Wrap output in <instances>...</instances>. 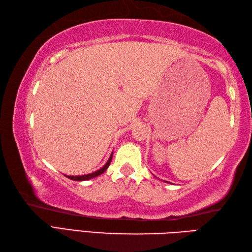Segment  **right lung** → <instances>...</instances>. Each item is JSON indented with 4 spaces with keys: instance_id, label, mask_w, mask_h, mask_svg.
I'll return each instance as SVG.
<instances>
[{
    "instance_id": "1",
    "label": "right lung",
    "mask_w": 252,
    "mask_h": 252,
    "mask_svg": "<svg viewBox=\"0 0 252 252\" xmlns=\"http://www.w3.org/2000/svg\"><path fill=\"white\" fill-rule=\"evenodd\" d=\"M111 159H112V153H111V155H110V157H109V159H108V161H107L106 163H105V165L103 168H100L99 170H97V171H95V172H92V173H89V174H84V175H66L68 179H70V180H73V181H88V180H91V179H93V178H96V176H98V175H100V174H103L105 171L108 169V167H109V164H110V162H111Z\"/></svg>"
}]
</instances>
